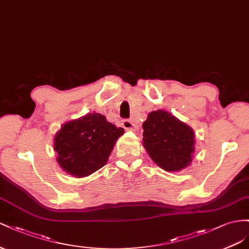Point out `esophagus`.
<instances>
[{
	"label": "esophagus",
	"mask_w": 249,
	"mask_h": 249,
	"mask_svg": "<svg viewBox=\"0 0 249 249\" xmlns=\"http://www.w3.org/2000/svg\"><path fill=\"white\" fill-rule=\"evenodd\" d=\"M122 125L126 130H130V131H137L138 130V125L134 124L132 121H130V120H124L122 122Z\"/></svg>",
	"instance_id": "1"
}]
</instances>
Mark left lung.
Listing matches in <instances>:
<instances>
[{
  "label": "left lung",
  "mask_w": 249,
  "mask_h": 249,
  "mask_svg": "<svg viewBox=\"0 0 249 249\" xmlns=\"http://www.w3.org/2000/svg\"><path fill=\"white\" fill-rule=\"evenodd\" d=\"M143 146L156 165L168 172L187 168L195 152V133L172 113L159 109L143 123Z\"/></svg>",
  "instance_id": "left-lung-1"
}]
</instances>
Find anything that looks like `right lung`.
Returning a JSON list of instances; mask_svg holds the SVG:
<instances>
[{
    "instance_id": "right-lung-1",
    "label": "right lung",
    "mask_w": 249,
    "mask_h": 249,
    "mask_svg": "<svg viewBox=\"0 0 249 249\" xmlns=\"http://www.w3.org/2000/svg\"><path fill=\"white\" fill-rule=\"evenodd\" d=\"M122 127L108 122L98 112L65 123L54 137V150L60 168L77 178L89 176L108 160Z\"/></svg>"
}]
</instances>
